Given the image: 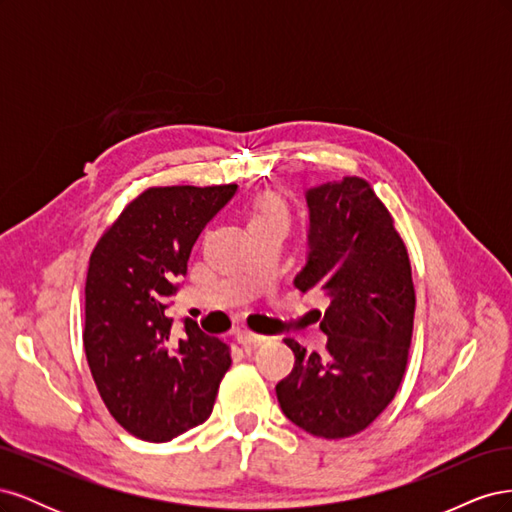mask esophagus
I'll list each match as a JSON object with an SVG mask.
<instances>
[{"label": "esophagus", "mask_w": 512, "mask_h": 512, "mask_svg": "<svg viewBox=\"0 0 512 512\" xmlns=\"http://www.w3.org/2000/svg\"><path fill=\"white\" fill-rule=\"evenodd\" d=\"M269 337L265 335H258V333H252V331H237V342L241 346H262L267 342Z\"/></svg>", "instance_id": "obj_1"}]
</instances>
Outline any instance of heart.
<instances>
[{
	"label": "heart",
	"instance_id": "obj_1",
	"mask_svg": "<svg viewBox=\"0 0 512 512\" xmlns=\"http://www.w3.org/2000/svg\"><path fill=\"white\" fill-rule=\"evenodd\" d=\"M269 218H282L286 220V205L282 203L280 198L275 196H267L262 203L258 205V209L254 211L250 222H258V220H269Z\"/></svg>",
	"mask_w": 512,
	"mask_h": 512
}]
</instances>
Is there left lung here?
Here are the masks:
<instances>
[{
	"mask_svg": "<svg viewBox=\"0 0 512 512\" xmlns=\"http://www.w3.org/2000/svg\"><path fill=\"white\" fill-rule=\"evenodd\" d=\"M309 256L294 277L301 292L331 299L320 329L327 352H294L275 386L290 421L327 440L367 429L391 404L406 374L414 327V284L404 239L367 179L344 177L307 190Z\"/></svg>",
	"mask_w": 512,
	"mask_h": 512,
	"instance_id": "8db88e82",
	"label": "left lung"
}]
</instances>
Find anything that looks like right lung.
Returning a JSON list of instances; mask_svg holds the SVG:
<instances>
[{
	"label": "right lung",
	"mask_w": 512,
	"mask_h": 512,
	"mask_svg": "<svg viewBox=\"0 0 512 512\" xmlns=\"http://www.w3.org/2000/svg\"><path fill=\"white\" fill-rule=\"evenodd\" d=\"M237 185L147 188L123 207L89 256L83 346L115 421L147 442L205 423L232 359L218 337L185 320L179 344L164 314L192 247Z\"/></svg>",
	"instance_id": "1"
}]
</instances>
